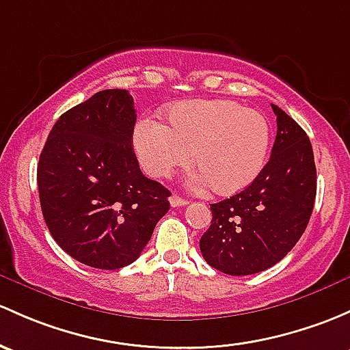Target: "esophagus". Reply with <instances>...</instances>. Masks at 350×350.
Returning a JSON list of instances; mask_svg holds the SVG:
<instances>
[{"label": "esophagus", "mask_w": 350, "mask_h": 350, "mask_svg": "<svg viewBox=\"0 0 350 350\" xmlns=\"http://www.w3.org/2000/svg\"><path fill=\"white\" fill-rule=\"evenodd\" d=\"M169 203H171L172 208H179V206H186L187 201L183 200V198H179L178 194H172V196L169 198Z\"/></svg>", "instance_id": "1"}]
</instances>
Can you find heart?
I'll return each instance as SVG.
<instances>
[{
	"label": "heart",
	"instance_id": "1",
	"mask_svg": "<svg viewBox=\"0 0 350 350\" xmlns=\"http://www.w3.org/2000/svg\"><path fill=\"white\" fill-rule=\"evenodd\" d=\"M270 124L263 113L231 100H187L167 112V126L141 119L134 129V150L146 172L167 178L191 164L219 194L243 189L260 174L268 147Z\"/></svg>",
	"mask_w": 350,
	"mask_h": 350
}]
</instances>
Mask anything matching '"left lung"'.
<instances>
[{
	"instance_id": "obj_1",
	"label": "left lung",
	"mask_w": 350,
	"mask_h": 350,
	"mask_svg": "<svg viewBox=\"0 0 350 350\" xmlns=\"http://www.w3.org/2000/svg\"><path fill=\"white\" fill-rule=\"evenodd\" d=\"M270 161L241 193L211 204V226L201 237L203 258L233 277L277 265L300 240L317 193L308 135L278 105Z\"/></svg>"
}]
</instances>
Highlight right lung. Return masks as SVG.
<instances>
[{"label":"right lung","instance_id":"right-lung-1","mask_svg":"<svg viewBox=\"0 0 350 350\" xmlns=\"http://www.w3.org/2000/svg\"><path fill=\"white\" fill-rule=\"evenodd\" d=\"M134 98L97 92L55 122L36 181L53 240L77 262L117 270L139 258L171 191L146 178L132 149Z\"/></svg>","mask_w":350,"mask_h":350}]
</instances>
